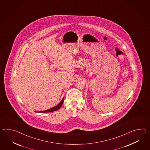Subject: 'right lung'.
Returning <instances> with one entry per match:
<instances>
[{
	"mask_svg": "<svg viewBox=\"0 0 150 150\" xmlns=\"http://www.w3.org/2000/svg\"><path fill=\"white\" fill-rule=\"evenodd\" d=\"M64 101V98L62 99V100L61 101V102L59 103V104L57 105V106H55L51 108H50L49 110H45L44 111H40L39 113H48V112H54L55 110H59L61 107L62 106V104H63V102Z\"/></svg>",
	"mask_w": 150,
	"mask_h": 150,
	"instance_id": "obj_1",
	"label": "right lung"
}]
</instances>
